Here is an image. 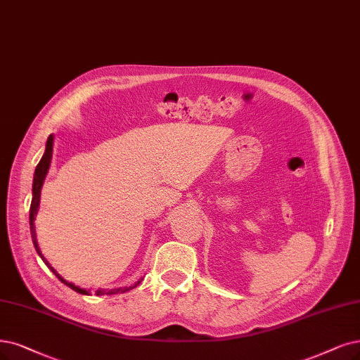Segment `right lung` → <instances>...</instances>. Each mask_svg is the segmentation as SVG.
Wrapping results in <instances>:
<instances>
[{
	"mask_svg": "<svg viewBox=\"0 0 360 360\" xmlns=\"http://www.w3.org/2000/svg\"><path fill=\"white\" fill-rule=\"evenodd\" d=\"M53 141H55V138H53V135L49 136L47 139V143H46V151L41 157V160H39V163L35 167V173H34V182H32V202H31V207H30V229H31V236H32V243H34V248L37 250V254L41 257V259L44 261V264L47 265V267L53 271V274H55L59 281L62 283H65L66 286H70L72 290L78 292V294H83V295H90V292L86 290V289H82L79 286H75L74 283H70L66 282L65 278L51 267V265L49 264V261L44 258V255L41 254V250H39V246H38V242H37V233H35V217H37V212H38V206H39V197H41V187L44 184V179H46V175L49 172V167H50V162H51V155H53ZM142 281V278H141ZM141 281L138 283H135V286H138L141 283ZM135 286H130V288H118V289H98L96 290V295H114V294H123V292H127L130 289H133Z\"/></svg>",
	"mask_w": 360,
	"mask_h": 360,
	"instance_id": "obj_1",
	"label": "right lung"
}]
</instances>
